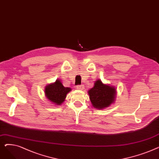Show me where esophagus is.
Returning <instances> with one entry per match:
<instances>
[{
	"label": "esophagus",
	"instance_id": "34e87169",
	"mask_svg": "<svg viewBox=\"0 0 159 159\" xmlns=\"http://www.w3.org/2000/svg\"><path fill=\"white\" fill-rule=\"evenodd\" d=\"M84 88V85H78L76 86V89H83Z\"/></svg>",
	"mask_w": 159,
	"mask_h": 159
}]
</instances>
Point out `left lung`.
<instances>
[{"mask_svg": "<svg viewBox=\"0 0 159 159\" xmlns=\"http://www.w3.org/2000/svg\"><path fill=\"white\" fill-rule=\"evenodd\" d=\"M88 94L93 107L102 109L114 102L116 90L114 87L104 84L101 80H98L93 88L89 90Z\"/></svg>", "mask_w": 159, "mask_h": 159, "instance_id": "left-lung-1", "label": "left lung"}]
</instances>
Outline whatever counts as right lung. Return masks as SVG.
Here are the masks:
<instances>
[{
	"label": "right lung",
	"instance_id": "1",
	"mask_svg": "<svg viewBox=\"0 0 159 159\" xmlns=\"http://www.w3.org/2000/svg\"><path fill=\"white\" fill-rule=\"evenodd\" d=\"M71 91L70 88H65L59 80H57L53 84L48 85L45 88V95L49 101L61 105L64 101L66 95Z\"/></svg>",
	"mask_w": 159,
	"mask_h": 159
}]
</instances>
